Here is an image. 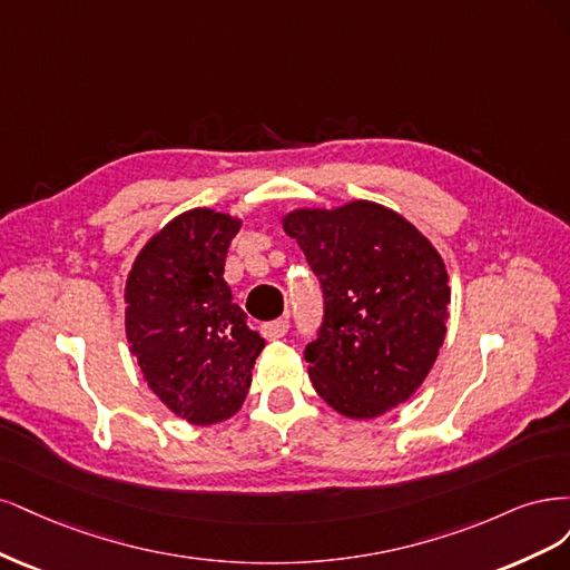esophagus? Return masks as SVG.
Wrapping results in <instances>:
<instances>
[{"label": "esophagus", "mask_w": 570, "mask_h": 570, "mask_svg": "<svg viewBox=\"0 0 570 570\" xmlns=\"http://www.w3.org/2000/svg\"><path fill=\"white\" fill-rule=\"evenodd\" d=\"M286 332H288V317H279V320H274V322H269V324L263 326V334H265V338H269V341L284 338Z\"/></svg>", "instance_id": "34e87169"}]
</instances>
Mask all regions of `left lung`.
<instances>
[{
  "label": "left lung",
  "mask_w": 570,
  "mask_h": 570,
  "mask_svg": "<svg viewBox=\"0 0 570 570\" xmlns=\"http://www.w3.org/2000/svg\"><path fill=\"white\" fill-rule=\"evenodd\" d=\"M284 229L317 274L324 315L305 360L326 405L374 419L405 402L445 341L448 272L405 217L372 200L293 210Z\"/></svg>",
  "instance_id": "left-lung-1"
}]
</instances>
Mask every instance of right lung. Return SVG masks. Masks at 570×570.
<instances>
[{
	"mask_svg": "<svg viewBox=\"0 0 570 570\" xmlns=\"http://www.w3.org/2000/svg\"><path fill=\"white\" fill-rule=\"evenodd\" d=\"M238 227L208 208L175 217L141 248L125 286L130 353L163 405L196 426L238 412L265 347L225 282Z\"/></svg>",
	"mask_w": 570,
	"mask_h": 570,
	"instance_id": "obj_1",
	"label": "right lung"
}]
</instances>
